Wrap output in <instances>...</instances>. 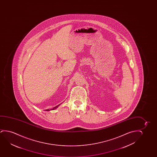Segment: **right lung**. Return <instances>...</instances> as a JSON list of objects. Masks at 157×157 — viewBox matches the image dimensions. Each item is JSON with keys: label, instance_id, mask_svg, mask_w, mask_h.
<instances>
[{"label": "right lung", "instance_id": "add662e5", "mask_svg": "<svg viewBox=\"0 0 157 157\" xmlns=\"http://www.w3.org/2000/svg\"><path fill=\"white\" fill-rule=\"evenodd\" d=\"M57 105V106H56V107H55L53 108L52 109H46L45 110H46V111H50V110H52L55 109H56L58 107V105Z\"/></svg>", "mask_w": 157, "mask_h": 157}]
</instances>
